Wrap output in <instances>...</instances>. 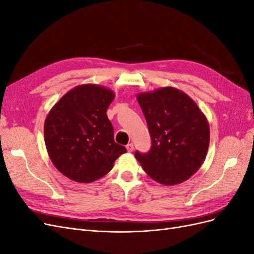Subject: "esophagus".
<instances>
[{"instance_id": "34e87169", "label": "esophagus", "mask_w": 254, "mask_h": 254, "mask_svg": "<svg viewBox=\"0 0 254 254\" xmlns=\"http://www.w3.org/2000/svg\"><path fill=\"white\" fill-rule=\"evenodd\" d=\"M126 148H127V150H128L129 152L133 151V144H132V143H129V144L126 146Z\"/></svg>"}]
</instances>
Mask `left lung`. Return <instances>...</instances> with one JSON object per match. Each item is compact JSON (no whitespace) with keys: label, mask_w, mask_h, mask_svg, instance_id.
<instances>
[{"label":"left lung","mask_w":254,"mask_h":254,"mask_svg":"<svg viewBox=\"0 0 254 254\" xmlns=\"http://www.w3.org/2000/svg\"><path fill=\"white\" fill-rule=\"evenodd\" d=\"M136 99L147 122L151 148L135 152L145 173L164 186L187 181L201 167L210 144V126L197 104L183 91L163 87Z\"/></svg>","instance_id":"obj_1"}]
</instances>
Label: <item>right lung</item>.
<instances>
[{
  "instance_id": "right-lung-1",
  "label": "right lung",
  "mask_w": 254,
  "mask_h": 254,
  "mask_svg": "<svg viewBox=\"0 0 254 254\" xmlns=\"http://www.w3.org/2000/svg\"><path fill=\"white\" fill-rule=\"evenodd\" d=\"M115 97L108 88L84 83L52 107L44 122V142L57 170L76 182L90 183L106 174L127 150L114 142L107 109Z\"/></svg>"
}]
</instances>
